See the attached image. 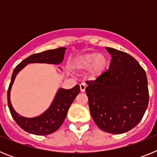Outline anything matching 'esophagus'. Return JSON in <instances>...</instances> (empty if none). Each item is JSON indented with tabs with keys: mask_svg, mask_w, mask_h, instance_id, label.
Returning <instances> with one entry per match:
<instances>
[{
	"mask_svg": "<svg viewBox=\"0 0 157 157\" xmlns=\"http://www.w3.org/2000/svg\"><path fill=\"white\" fill-rule=\"evenodd\" d=\"M86 90V86L85 84H80V91L81 92H85Z\"/></svg>",
	"mask_w": 157,
	"mask_h": 157,
	"instance_id": "34e87169",
	"label": "esophagus"
}]
</instances>
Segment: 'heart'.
Masks as SVG:
<instances>
[{
	"label": "heart",
	"instance_id": "obj_1",
	"mask_svg": "<svg viewBox=\"0 0 157 157\" xmlns=\"http://www.w3.org/2000/svg\"><path fill=\"white\" fill-rule=\"evenodd\" d=\"M109 63V59L105 54L89 52L75 56L71 62V67L77 71H85L89 69L91 78L96 79L106 72Z\"/></svg>",
	"mask_w": 157,
	"mask_h": 157
}]
</instances>
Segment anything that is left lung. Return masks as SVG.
Instances as JSON below:
<instances>
[{
  "instance_id": "8db88e82",
  "label": "left lung",
  "mask_w": 157,
  "mask_h": 157,
  "mask_svg": "<svg viewBox=\"0 0 157 157\" xmlns=\"http://www.w3.org/2000/svg\"><path fill=\"white\" fill-rule=\"evenodd\" d=\"M112 55L109 70L87 82L86 93L93 120L105 132L126 133L141 120L149 104L145 71L129 54L105 47Z\"/></svg>"
}]
</instances>
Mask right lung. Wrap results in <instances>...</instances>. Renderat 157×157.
<instances>
[{
	"label": "right lung",
	"instance_id": "right-lung-1",
	"mask_svg": "<svg viewBox=\"0 0 157 157\" xmlns=\"http://www.w3.org/2000/svg\"><path fill=\"white\" fill-rule=\"evenodd\" d=\"M65 50L66 48L60 47L55 49L44 51L40 53L33 54L23 59L14 69L8 90V105L14 120L23 130L30 134L35 135H47L58 130L63 124L71 105L75 99L76 96L79 94V86L76 85L69 90L59 88L50 106L45 112L39 116L29 118L20 116L17 113L11 103V90L14 81L19 72L30 63H47L53 65L61 63L64 57Z\"/></svg>",
	"mask_w": 157,
	"mask_h": 157
}]
</instances>
